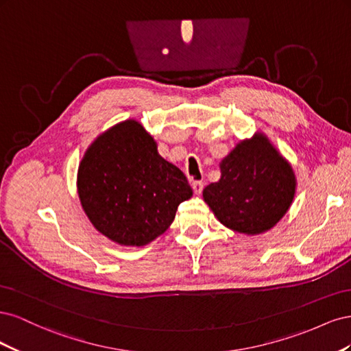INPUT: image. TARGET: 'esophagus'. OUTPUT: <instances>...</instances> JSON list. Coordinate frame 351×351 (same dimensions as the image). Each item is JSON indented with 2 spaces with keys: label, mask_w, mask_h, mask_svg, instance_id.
<instances>
[{
  "label": "esophagus",
  "mask_w": 351,
  "mask_h": 351,
  "mask_svg": "<svg viewBox=\"0 0 351 351\" xmlns=\"http://www.w3.org/2000/svg\"><path fill=\"white\" fill-rule=\"evenodd\" d=\"M192 189H193L195 195H200L202 190H204V183H202V182H193L192 183Z\"/></svg>",
  "instance_id": "obj_1"
}]
</instances>
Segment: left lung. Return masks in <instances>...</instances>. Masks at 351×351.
<instances>
[{"label": "left lung", "instance_id": "1", "mask_svg": "<svg viewBox=\"0 0 351 351\" xmlns=\"http://www.w3.org/2000/svg\"><path fill=\"white\" fill-rule=\"evenodd\" d=\"M219 168L221 178L204 189V199L230 230L261 234L289 210L295 193L293 168L265 134L237 143Z\"/></svg>", "mask_w": 351, "mask_h": 351}]
</instances>
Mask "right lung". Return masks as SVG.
Listing matches in <instances>:
<instances>
[{
    "label": "right lung",
    "mask_w": 351,
    "mask_h": 351,
    "mask_svg": "<svg viewBox=\"0 0 351 351\" xmlns=\"http://www.w3.org/2000/svg\"><path fill=\"white\" fill-rule=\"evenodd\" d=\"M77 193L89 221L121 246L141 247L171 226L193 190L156 151L141 123L125 120L97 137L77 171Z\"/></svg>",
    "instance_id": "add662e5"
}]
</instances>
